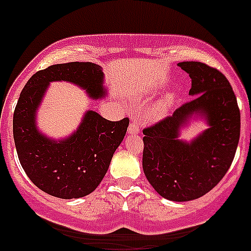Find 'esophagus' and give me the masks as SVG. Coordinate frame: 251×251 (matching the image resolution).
<instances>
[{
  "label": "esophagus",
  "mask_w": 251,
  "mask_h": 251,
  "mask_svg": "<svg viewBox=\"0 0 251 251\" xmlns=\"http://www.w3.org/2000/svg\"><path fill=\"white\" fill-rule=\"evenodd\" d=\"M139 133V124L137 122H132L128 127V134L129 136H136Z\"/></svg>",
  "instance_id": "obj_1"
}]
</instances>
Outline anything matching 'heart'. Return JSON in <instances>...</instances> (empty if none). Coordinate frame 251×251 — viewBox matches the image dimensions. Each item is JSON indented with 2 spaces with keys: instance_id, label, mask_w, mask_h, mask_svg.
Masks as SVG:
<instances>
[{
  "instance_id": "obj_1",
  "label": "heart",
  "mask_w": 251,
  "mask_h": 251,
  "mask_svg": "<svg viewBox=\"0 0 251 251\" xmlns=\"http://www.w3.org/2000/svg\"><path fill=\"white\" fill-rule=\"evenodd\" d=\"M175 101V95L174 94H167L165 98H162L156 105L153 106L151 110V118L153 119H162L165 118L168 110L171 109V106L174 105Z\"/></svg>"
}]
</instances>
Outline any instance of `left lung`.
Returning a JSON list of instances; mask_svg holds the SVG:
<instances>
[{
    "label": "left lung",
    "mask_w": 251,
    "mask_h": 251,
    "mask_svg": "<svg viewBox=\"0 0 251 251\" xmlns=\"http://www.w3.org/2000/svg\"><path fill=\"white\" fill-rule=\"evenodd\" d=\"M178 66L191 77L192 99L143 130L142 165L162 197L183 202L211 191L230 168L240 138V110L229 80L217 69L199 61ZM191 119H202L208 128L183 141L180 129Z\"/></svg>",
    "instance_id": "left-lung-1"
}]
</instances>
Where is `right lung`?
<instances>
[{
	"mask_svg": "<svg viewBox=\"0 0 251 251\" xmlns=\"http://www.w3.org/2000/svg\"><path fill=\"white\" fill-rule=\"evenodd\" d=\"M52 81H68L93 100L105 97L104 73L93 63L51 65L30 77L13 113V139L22 168L35 186L59 199H79L98 187L123 141L129 119L110 122L86 110L79 127L63 139L40 132L37 110Z\"/></svg>",
	"mask_w": 251,
	"mask_h": 251,
	"instance_id": "add662e5",
	"label": "right lung"
}]
</instances>
